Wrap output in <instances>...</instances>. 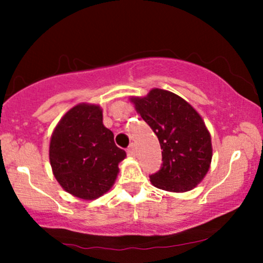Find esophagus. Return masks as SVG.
<instances>
[{
	"instance_id": "34e87169",
	"label": "esophagus",
	"mask_w": 263,
	"mask_h": 263,
	"mask_svg": "<svg viewBox=\"0 0 263 263\" xmlns=\"http://www.w3.org/2000/svg\"><path fill=\"white\" fill-rule=\"evenodd\" d=\"M127 155L131 156V157L136 156V144H135V143H131V144H129V146H128V148H127Z\"/></svg>"
}]
</instances>
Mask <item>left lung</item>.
Segmentation results:
<instances>
[{"mask_svg": "<svg viewBox=\"0 0 263 263\" xmlns=\"http://www.w3.org/2000/svg\"><path fill=\"white\" fill-rule=\"evenodd\" d=\"M129 100L163 149L162 168L149 177L151 183L165 192L194 189L206 176L213 158L210 132L198 111L177 93L157 87Z\"/></svg>", "mask_w": 263, "mask_h": 263, "instance_id": "obj_1", "label": "left lung"}]
</instances>
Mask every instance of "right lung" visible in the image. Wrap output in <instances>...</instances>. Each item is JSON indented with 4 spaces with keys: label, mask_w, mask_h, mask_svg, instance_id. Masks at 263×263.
Instances as JSON below:
<instances>
[{
    "label": "right lung",
    "mask_w": 263,
    "mask_h": 263,
    "mask_svg": "<svg viewBox=\"0 0 263 263\" xmlns=\"http://www.w3.org/2000/svg\"><path fill=\"white\" fill-rule=\"evenodd\" d=\"M126 152L115 144L102 123V108L75 105L60 119L49 143V161L63 189L83 200L100 198L112 188Z\"/></svg>",
    "instance_id": "obj_1"
}]
</instances>
